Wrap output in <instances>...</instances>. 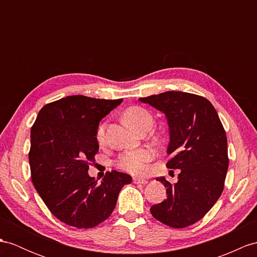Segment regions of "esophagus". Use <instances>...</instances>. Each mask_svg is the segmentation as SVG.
Listing matches in <instances>:
<instances>
[{
	"mask_svg": "<svg viewBox=\"0 0 257 257\" xmlns=\"http://www.w3.org/2000/svg\"><path fill=\"white\" fill-rule=\"evenodd\" d=\"M148 181L146 179H142V178H134L133 179V183L135 184H147Z\"/></svg>",
	"mask_w": 257,
	"mask_h": 257,
	"instance_id": "1",
	"label": "esophagus"
}]
</instances>
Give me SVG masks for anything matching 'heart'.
I'll list each match as a JSON object with an SVG mask.
<instances>
[{"mask_svg": "<svg viewBox=\"0 0 257 257\" xmlns=\"http://www.w3.org/2000/svg\"><path fill=\"white\" fill-rule=\"evenodd\" d=\"M123 120L130 127L140 132L143 128L152 126L153 116L149 112L140 105H133L124 111ZM96 140L99 144H103L105 140V124H100ZM154 158V152L147 147L130 149L124 152L116 161V166L121 170L132 174H142L146 171L147 164Z\"/></svg>", "mask_w": 257, "mask_h": 257, "instance_id": "1", "label": "heart"}]
</instances>
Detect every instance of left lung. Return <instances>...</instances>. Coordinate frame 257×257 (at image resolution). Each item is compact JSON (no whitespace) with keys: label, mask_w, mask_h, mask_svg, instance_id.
I'll list each match as a JSON object with an SVG mask.
<instances>
[{"label":"left lung","mask_w":257,"mask_h":257,"mask_svg":"<svg viewBox=\"0 0 257 257\" xmlns=\"http://www.w3.org/2000/svg\"><path fill=\"white\" fill-rule=\"evenodd\" d=\"M140 100L167 115V167L180 169L177 183L156 179L167 187V198L150 212L169 227H189L207 214L223 191L229 167L226 131L214 105L202 96L166 91Z\"/></svg>","instance_id":"obj_1"}]
</instances>
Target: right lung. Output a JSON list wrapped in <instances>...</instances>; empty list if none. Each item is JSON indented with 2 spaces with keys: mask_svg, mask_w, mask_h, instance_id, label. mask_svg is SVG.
Listing matches in <instances>:
<instances>
[{
  "mask_svg": "<svg viewBox=\"0 0 257 257\" xmlns=\"http://www.w3.org/2000/svg\"><path fill=\"white\" fill-rule=\"evenodd\" d=\"M122 101L68 96L42 107L31 126V181L48 209L67 226H98L112 214L123 185L132 182L114 170L101 183L88 176L99 150V122Z\"/></svg>",
  "mask_w": 257,
  "mask_h": 257,
  "instance_id": "right-lung-1",
  "label": "right lung"
}]
</instances>
